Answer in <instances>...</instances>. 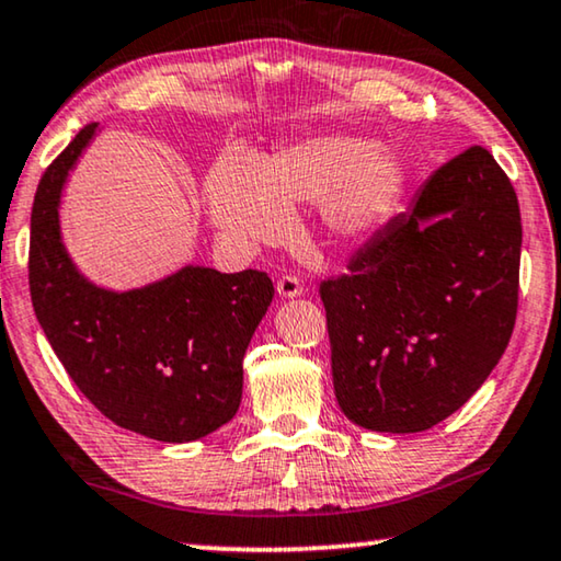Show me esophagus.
Wrapping results in <instances>:
<instances>
[{
  "instance_id": "esophagus-1",
  "label": "esophagus",
  "mask_w": 561,
  "mask_h": 561,
  "mask_svg": "<svg viewBox=\"0 0 561 561\" xmlns=\"http://www.w3.org/2000/svg\"><path fill=\"white\" fill-rule=\"evenodd\" d=\"M302 282H299V277H295V274H287V277H282L279 282H277V291H279V297H284V299H291V297H299L302 295Z\"/></svg>"
}]
</instances>
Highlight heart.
I'll return each instance as SVG.
<instances>
[{"instance_id":"b5f03b06","label":"heart","mask_w":561,"mask_h":561,"mask_svg":"<svg viewBox=\"0 0 561 561\" xmlns=\"http://www.w3.org/2000/svg\"><path fill=\"white\" fill-rule=\"evenodd\" d=\"M405 169L396 150L353 136H314L279 148L262 165L227 156L206 179L211 216L237 241L287 237L297 206L320 204L328 237L373 233L396 206Z\"/></svg>"}]
</instances>
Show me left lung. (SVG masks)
Masks as SVG:
<instances>
[{
  "mask_svg": "<svg viewBox=\"0 0 561 561\" xmlns=\"http://www.w3.org/2000/svg\"><path fill=\"white\" fill-rule=\"evenodd\" d=\"M519 259L516 191L494 156L471 146L347 274L320 284L342 413L380 433H421L456 413L512 340Z\"/></svg>",
  "mask_w": 561,
  "mask_h": 561,
  "instance_id": "obj_1",
  "label": "left lung"
}]
</instances>
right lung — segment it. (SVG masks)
Segmentation results:
<instances>
[{
	"instance_id": "right-lung-1",
	"label": "right lung",
	"mask_w": 561,
	"mask_h": 561,
	"mask_svg": "<svg viewBox=\"0 0 561 561\" xmlns=\"http://www.w3.org/2000/svg\"><path fill=\"white\" fill-rule=\"evenodd\" d=\"M95 133L98 123L85 125L39 179L30 224L32 307L100 413L153 440H198L239 411L241 363L272 305V279L188 264L128 291L90 282L62 244L60 198Z\"/></svg>"
}]
</instances>
